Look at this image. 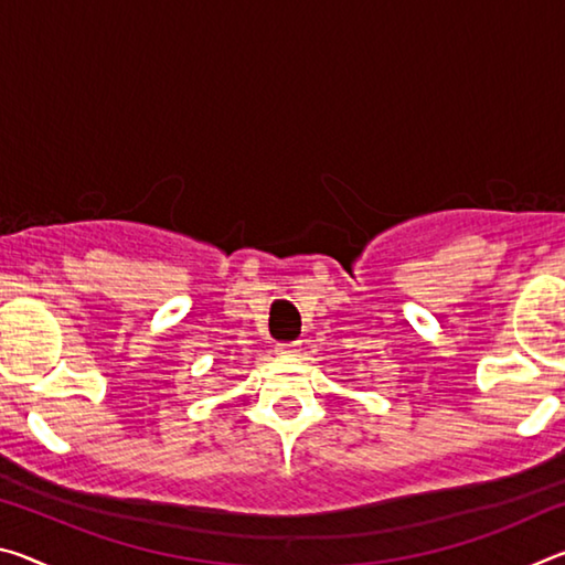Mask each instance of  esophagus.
<instances>
[{
    "instance_id": "obj_1",
    "label": "esophagus",
    "mask_w": 565,
    "mask_h": 565,
    "mask_svg": "<svg viewBox=\"0 0 565 565\" xmlns=\"http://www.w3.org/2000/svg\"><path fill=\"white\" fill-rule=\"evenodd\" d=\"M299 351H301L299 343H279V347H276V353H279V356H296Z\"/></svg>"
}]
</instances>
